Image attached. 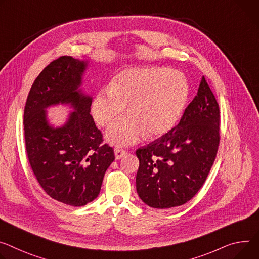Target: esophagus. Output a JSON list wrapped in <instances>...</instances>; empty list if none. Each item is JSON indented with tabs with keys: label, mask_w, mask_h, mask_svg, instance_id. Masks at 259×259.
<instances>
[{
	"label": "esophagus",
	"mask_w": 259,
	"mask_h": 259,
	"mask_svg": "<svg viewBox=\"0 0 259 259\" xmlns=\"http://www.w3.org/2000/svg\"><path fill=\"white\" fill-rule=\"evenodd\" d=\"M127 154V152L124 149L121 148H115L114 149V155H115V159H121L123 156H125Z\"/></svg>",
	"instance_id": "obj_1"
}]
</instances>
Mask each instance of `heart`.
<instances>
[{
  "label": "heart",
  "mask_w": 259,
  "mask_h": 259,
  "mask_svg": "<svg viewBox=\"0 0 259 259\" xmlns=\"http://www.w3.org/2000/svg\"><path fill=\"white\" fill-rule=\"evenodd\" d=\"M189 95L186 77L167 68L129 69L117 74L93 101V115L101 127L114 123L106 138L111 145L130 146L146 132L156 137L167 133L180 120Z\"/></svg>",
  "instance_id": "obj_1"
}]
</instances>
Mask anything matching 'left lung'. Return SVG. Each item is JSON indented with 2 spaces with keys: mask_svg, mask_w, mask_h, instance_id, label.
<instances>
[{
  "mask_svg": "<svg viewBox=\"0 0 259 259\" xmlns=\"http://www.w3.org/2000/svg\"><path fill=\"white\" fill-rule=\"evenodd\" d=\"M220 109L204 76L180 123L148 146L136 150V190L155 208L180 206L204 184L220 142Z\"/></svg>",
  "mask_w": 259,
  "mask_h": 259,
  "instance_id": "8db88e82",
  "label": "left lung"
}]
</instances>
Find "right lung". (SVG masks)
Instances as JSON below:
<instances>
[{
	"label": "right lung",
	"instance_id": "add662e5",
	"mask_svg": "<svg viewBox=\"0 0 259 259\" xmlns=\"http://www.w3.org/2000/svg\"><path fill=\"white\" fill-rule=\"evenodd\" d=\"M88 63L63 56L46 66L35 79L23 112L26 149L32 170L52 198L82 206L95 199L106 169L114 160L113 149L90 114L92 97L78 89ZM59 103L75 108L66 124L54 128L46 108Z\"/></svg>",
	"mask_w": 259,
	"mask_h": 259
}]
</instances>
